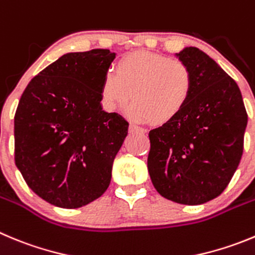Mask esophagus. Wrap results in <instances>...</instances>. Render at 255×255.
Masks as SVG:
<instances>
[{
    "instance_id": "34e87169",
    "label": "esophagus",
    "mask_w": 255,
    "mask_h": 255,
    "mask_svg": "<svg viewBox=\"0 0 255 255\" xmlns=\"http://www.w3.org/2000/svg\"><path fill=\"white\" fill-rule=\"evenodd\" d=\"M130 131H131V132H141V134H144L146 130L144 129V128H141V126L136 125V124H130Z\"/></svg>"
}]
</instances>
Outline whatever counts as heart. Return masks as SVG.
<instances>
[{"label": "heart", "instance_id": "heart-1", "mask_svg": "<svg viewBox=\"0 0 255 255\" xmlns=\"http://www.w3.org/2000/svg\"><path fill=\"white\" fill-rule=\"evenodd\" d=\"M193 76L181 59L150 51H136L105 73L101 96L109 110H119L131 99L128 115L136 121L163 124L181 112L190 100Z\"/></svg>", "mask_w": 255, "mask_h": 255}]
</instances>
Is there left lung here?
Listing matches in <instances>:
<instances>
[{"instance_id": "left-lung-1", "label": "left lung", "mask_w": 255, "mask_h": 255, "mask_svg": "<svg viewBox=\"0 0 255 255\" xmlns=\"http://www.w3.org/2000/svg\"><path fill=\"white\" fill-rule=\"evenodd\" d=\"M177 57L190 67L193 88L178 115L149 131L148 170L155 190L182 205L220 196L239 167L248 114L237 82L197 48Z\"/></svg>"}]
</instances>
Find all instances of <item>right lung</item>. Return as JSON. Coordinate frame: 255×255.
Segmentation results:
<instances>
[{
	"label": "right lung",
	"mask_w": 255,
	"mask_h": 255,
	"mask_svg": "<svg viewBox=\"0 0 255 255\" xmlns=\"http://www.w3.org/2000/svg\"><path fill=\"white\" fill-rule=\"evenodd\" d=\"M115 53H68L30 81L15 114V163L49 204L77 209L104 195L129 123L101 107Z\"/></svg>",
	"instance_id": "obj_1"
}]
</instances>
